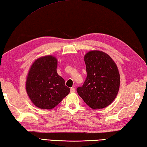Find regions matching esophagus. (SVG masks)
<instances>
[{
	"label": "esophagus",
	"instance_id": "esophagus-1",
	"mask_svg": "<svg viewBox=\"0 0 147 147\" xmlns=\"http://www.w3.org/2000/svg\"><path fill=\"white\" fill-rule=\"evenodd\" d=\"M75 92V89L74 87H71V92Z\"/></svg>",
	"mask_w": 147,
	"mask_h": 147
}]
</instances>
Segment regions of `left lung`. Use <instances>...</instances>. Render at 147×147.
Masks as SVG:
<instances>
[{
	"label": "left lung",
	"mask_w": 147,
	"mask_h": 147,
	"mask_svg": "<svg viewBox=\"0 0 147 147\" xmlns=\"http://www.w3.org/2000/svg\"><path fill=\"white\" fill-rule=\"evenodd\" d=\"M87 78L77 92L84 102L92 109L109 106L118 94L120 76L116 63L107 53L90 51L84 56Z\"/></svg>",
	"instance_id": "obj_1"
}]
</instances>
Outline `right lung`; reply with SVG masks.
Instances as JSON below:
<instances>
[{
  "label": "right lung",
  "instance_id": "right-lung-1",
  "mask_svg": "<svg viewBox=\"0 0 147 147\" xmlns=\"http://www.w3.org/2000/svg\"><path fill=\"white\" fill-rule=\"evenodd\" d=\"M57 58L47 55L37 58L29 69L26 89L38 108L52 109L70 92L64 80L57 73Z\"/></svg>",
  "mask_w": 147,
  "mask_h": 147
}]
</instances>
